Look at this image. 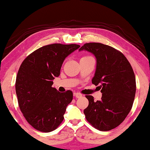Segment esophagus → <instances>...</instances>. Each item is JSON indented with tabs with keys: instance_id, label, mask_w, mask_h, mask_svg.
<instances>
[{
	"instance_id": "esophagus-1",
	"label": "esophagus",
	"mask_w": 150,
	"mask_h": 150,
	"mask_svg": "<svg viewBox=\"0 0 150 150\" xmlns=\"http://www.w3.org/2000/svg\"><path fill=\"white\" fill-rule=\"evenodd\" d=\"M74 96H75L76 98H80V97L82 96V93H80V92H74L73 93Z\"/></svg>"
}]
</instances>
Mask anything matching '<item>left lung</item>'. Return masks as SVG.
<instances>
[{
  "label": "left lung",
  "instance_id": "obj_1",
  "mask_svg": "<svg viewBox=\"0 0 150 150\" xmlns=\"http://www.w3.org/2000/svg\"><path fill=\"white\" fill-rule=\"evenodd\" d=\"M79 50L91 52L96 58L92 84H100L102 93L97 101L92 96H86L89 100L84 110L86 120L99 131L115 129L127 117L135 98L136 77L131 65L122 52L102 43H86Z\"/></svg>",
  "mask_w": 150,
  "mask_h": 150
}]
</instances>
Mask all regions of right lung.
<instances>
[{"label": "right lung", "instance_id": "obj_1", "mask_svg": "<svg viewBox=\"0 0 150 150\" xmlns=\"http://www.w3.org/2000/svg\"><path fill=\"white\" fill-rule=\"evenodd\" d=\"M80 47L47 45L30 54L21 64L15 82L18 103L28 123L38 131L51 132L64 120L73 92H59L52 86L66 57Z\"/></svg>", "mask_w": 150, "mask_h": 150}]
</instances>
